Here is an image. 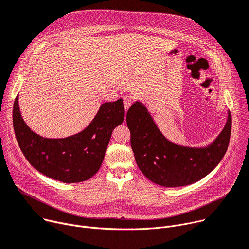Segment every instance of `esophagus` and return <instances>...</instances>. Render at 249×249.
I'll return each mask as SVG.
<instances>
[{
  "mask_svg": "<svg viewBox=\"0 0 249 249\" xmlns=\"http://www.w3.org/2000/svg\"><path fill=\"white\" fill-rule=\"evenodd\" d=\"M123 103H124V107L125 109H129V107L132 105L133 103V98L131 96H125L123 99Z\"/></svg>",
  "mask_w": 249,
  "mask_h": 249,
  "instance_id": "34e87169",
  "label": "esophagus"
}]
</instances>
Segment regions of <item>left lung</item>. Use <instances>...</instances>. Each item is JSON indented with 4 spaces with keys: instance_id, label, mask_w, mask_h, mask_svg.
Returning <instances> with one entry per match:
<instances>
[{
    "instance_id": "8db88e82",
    "label": "left lung",
    "mask_w": 249,
    "mask_h": 249,
    "mask_svg": "<svg viewBox=\"0 0 249 249\" xmlns=\"http://www.w3.org/2000/svg\"><path fill=\"white\" fill-rule=\"evenodd\" d=\"M131 147L141 172L153 183L174 188L194 184L210 174L228 150L231 114L218 137L206 148L176 145L158 129L147 108L136 101L126 116Z\"/></svg>"
}]
</instances>
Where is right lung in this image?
<instances>
[{
	"instance_id": "1",
	"label": "right lung",
	"mask_w": 249,
	"mask_h": 249,
	"mask_svg": "<svg viewBox=\"0 0 249 249\" xmlns=\"http://www.w3.org/2000/svg\"><path fill=\"white\" fill-rule=\"evenodd\" d=\"M15 99L13 124L18 146L39 173L63 183H79L94 176L104 159L112 131L124 120L123 100L103 103L83 131L61 139L43 138L22 119Z\"/></svg>"
}]
</instances>
